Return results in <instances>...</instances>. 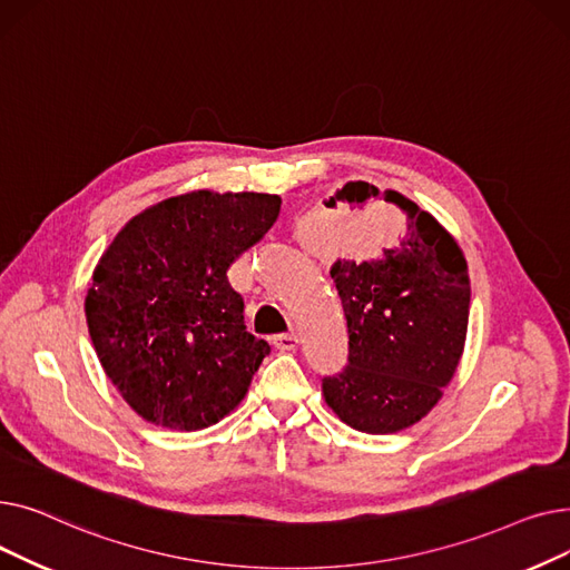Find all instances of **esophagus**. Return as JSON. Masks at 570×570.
<instances>
[{"mask_svg": "<svg viewBox=\"0 0 570 570\" xmlns=\"http://www.w3.org/2000/svg\"><path fill=\"white\" fill-rule=\"evenodd\" d=\"M273 344H275L279 351H295L297 344H301V340H297L293 333H286V335L273 337Z\"/></svg>", "mask_w": 570, "mask_h": 570, "instance_id": "34e87169", "label": "esophagus"}]
</instances>
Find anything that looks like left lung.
Returning <instances> with one entry per match:
<instances>
[{
	"label": "left lung",
	"mask_w": 570,
	"mask_h": 570,
	"mask_svg": "<svg viewBox=\"0 0 570 570\" xmlns=\"http://www.w3.org/2000/svg\"><path fill=\"white\" fill-rule=\"evenodd\" d=\"M372 196L400 205L409 224L381 258L331 267L346 318L348 365L323 379V397L348 428L395 434L425 417L458 372L471 282L458 239L400 191L346 183L325 205H363Z\"/></svg>",
	"instance_id": "left-lung-1"
}]
</instances>
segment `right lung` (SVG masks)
Here are the masks:
<instances>
[{
    "instance_id": "obj_1",
    "label": "right lung",
    "mask_w": 570,
    "mask_h": 570,
    "mask_svg": "<svg viewBox=\"0 0 570 570\" xmlns=\"http://www.w3.org/2000/svg\"><path fill=\"white\" fill-rule=\"evenodd\" d=\"M279 207L277 194L187 191L145 207L101 254L87 331L106 376L147 423L194 432L245 400L269 346L247 333L226 273Z\"/></svg>"
}]
</instances>
